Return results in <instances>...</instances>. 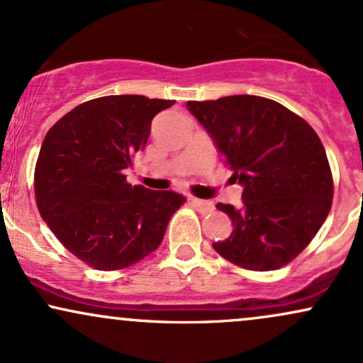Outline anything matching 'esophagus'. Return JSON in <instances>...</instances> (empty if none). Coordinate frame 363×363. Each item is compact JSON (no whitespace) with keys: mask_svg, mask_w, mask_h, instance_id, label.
I'll use <instances>...</instances> for the list:
<instances>
[{"mask_svg":"<svg viewBox=\"0 0 363 363\" xmlns=\"http://www.w3.org/2000/svg\"><path fill=\"white\" fill-rule=\"evenodd\" d=\"M189 201H191V205H193L198 211H201V213H211V211H213V203L206 201V199L193 198V196H191Z\"/></svg>","mask_w":363,"mask_h":363,"instance_id":"esophagus-1","label":"esophagus"}]
</instances>
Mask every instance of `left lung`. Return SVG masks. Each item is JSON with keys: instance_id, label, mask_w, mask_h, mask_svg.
Instances as JSON below:
<instances>
[{"instance_id": "1", "label": "left lung", "mask_w": 363, "mask_h": 363, "mask_svg": "<svg viewBox=\"0 0 363 363\" xmlns=\"http://www.w3.org/2000/svg\"><path fill=\"white\" fill-rule=\"evenodd\" d=\"M187 109L244 187L239 208L216 205L234 228L213 249L254 272L285 266L331 210L333 177L319 136L281 104L257 95L187 102Z\"/></svg>"}]
</instances>
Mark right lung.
I'll list each match as a JSON object with an SVG mask.
<instances>
[{"label":"right lung","instance_id":"1","mask_svg":"<svg viewBox=\"0 0 363 363\" xmlns=\"http://www.w3.org/2000/svg\"><path fill=\"white\" fill-rule=\"evenodd\" d=\"M176 101L107 95L49 129L35 165L40 216L78 259L101 272L135 264L160 245L184 196L126 182L152 119Z\"/></svg>","mask_w":363,"mask_h":363}]
</instances>
